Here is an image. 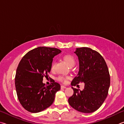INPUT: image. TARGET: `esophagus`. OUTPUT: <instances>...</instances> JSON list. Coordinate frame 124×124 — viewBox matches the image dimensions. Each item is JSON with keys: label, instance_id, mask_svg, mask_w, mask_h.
<instances>
[{"label": "esophagus", "instance_id": "1", "mask_svg": "<svg viewBox=\"0 0 124 124\" xmlns=\"http://www.w3.org/2000/svg\"><path fill=\"white\" fill-rule=\"evenodd\" d=\"M66 87L65 86H64L63 85H61V89H65Z\"/></svg>", "mask_w": 124, "mask_h": 124}]
</instances>
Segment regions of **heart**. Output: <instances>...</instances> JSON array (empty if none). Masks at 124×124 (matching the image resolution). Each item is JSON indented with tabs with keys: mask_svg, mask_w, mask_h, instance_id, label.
Returning <instances> with one entry per match:
<instances>
[{
	"mask_svg": "<svg viewBox=\"0 0 124 124\" xmlns=\"http://www.w3.org/2000/svg\"><path fill=\"white\" fill-rule=\"evenodd\" d=\"M64 60H65V62H66V64L68 65L70 67H72L73 66L76 64V61L74 58L72 56L70 55H65L64 57ZM54 65H55V63L53 62L52 65V69H53L54 68ZM69 77L68 76H60L58 77V80L60 82H65L66 81V80L69 79Z\"/></svg>",
	"mask_w": 124,
	"mask_h": 124,
	"instance_id": "1",
	"label": "heart"
}]
</instances>
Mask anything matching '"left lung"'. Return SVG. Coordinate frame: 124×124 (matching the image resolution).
I'll return each instance as SVG.
<instances>
[{"mask_svg": "<svg viewBox=\"0 0 124 124\" xmlns=\"http://www.w3.org/2000/svg\"><path fill=\"white\" fill-rule=\"evenodd\" d=\"M79 60V71L71 82L73 94L69 103L78 112L90 113L101 107L107 96L110 76L106 62L98 52L88 47L76 49ZM80 81L85 83L82 91L73 87Z\"/></svg>", "mask_w": 124, "mask_h": 124, "instance_id": "left-lung-1", "label": "left lung"}]
</instances>
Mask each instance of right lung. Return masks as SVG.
I'll return each mask as SVG.
<instances>
[{
  "label": "right lung",
  "instance_id": "add662e5",
  "mask_svg": "<svg viewBox=\"0 0 124 124\" xmlns=\"http://www.w3.org/2000/svg\"><path fill=\"white\" fill-rule=\"evenodd\" d=\"M61 52L55 48L39 47L28 52L19 62L15 86L19 102L28 112H41L54 102L60 84L54 81L47 86L42 81L51 71L53 58Z\"/></svg>",
  "mask_w": 124,
  "mask_h": 124
}]
</instances>
